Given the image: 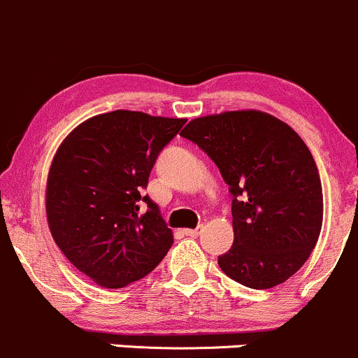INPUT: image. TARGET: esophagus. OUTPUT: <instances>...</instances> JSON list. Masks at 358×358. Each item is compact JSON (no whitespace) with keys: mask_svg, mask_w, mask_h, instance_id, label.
I'll use <instances>...</instances> for the list:
<instances>
[{"mask_svg":"<svg viewBox=\"0 0 358 358\" xmlns=\"http://www.w3.org/2000/svg\"><path fill=\"white\" fill-rule=\"evenodd\" d=\"M202 230H204V225H199L197 229H187V230H183V234L189 237H197V236H201Z\"/></svg>","mask_w":358,"mask_h":358,"instance_id":"obj_1","label":"esophagus"}]
</instances>
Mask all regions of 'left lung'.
<instances>
[{"label": "left lung", "mask_w": 358, "mask_h": 358, "mask_svg": "<svg viewBox=\"0 0 358 358\" xmlns=\"http://www.w3.org/2000/svg\"><path fill=\"white\" fill-rule=\"evenodd\" d=\"M180 135L211 157L232 194L234 246L220 268L251 289L286 282L322 229V185L305 142L259 110L192 119Z\"/></svg>", "instance_id": "8db88e82"}]
</instances>
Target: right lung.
I'll return each instance as SVG.
<instances>
[{
    "instance_id": "obj_1",
    "label": "right lung",
    "mask_w": 358,
    "mask_h": 358,
    "mask_svg": "<svg viewBox=\"0 0 358 358\" xmlns=\"http://www.w3.org/2000/svg\"><path fill=\"white\" fill-rule=\"evenodd\" d=\"M185 122L107 112L81 122L57 150L46 183L50 232L69 262L99 286L117 289L142 279L171 248V229L142 190L159 152Z\"/></svg>"
}]
</instances>
